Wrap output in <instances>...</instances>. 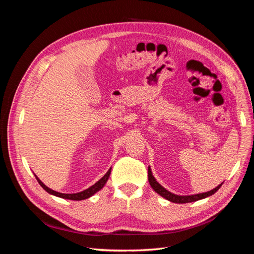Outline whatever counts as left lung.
I'll return each mask as SVG.
<instances>
[{
    "label": "left lung",
    "mask_w": 254,
    "mask_h": 254,
    "mask_svg": "<svg viewBox=\"0 0 254 254\" xmlns=\"http://www.w3.org/2000/svg\"><path fill=\"white\" fill-rule=\"evenodd\" d=\"M148 181H149L150 187L153 189V190H155L156 193H158L160 196L164 197L165 199H167V200H170V201L175 202V203H188V202H193V201L200 200V199L206 198V197H209V196L216 193V191L219 190V188L222 186V183H221V184H219L218 187L213 189L210 191H205V193H200V194H196V195H190V196L175 195V194L171 193V191H168L167 190H165L162 186H161V184H159L156 181L155 177H153L152 174H151L150 167H148Z\"/></svg>",
    "instance_id": "8db88e82"
}]
</instances>
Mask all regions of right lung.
Listing matches in <instances>:
<instances>
[{"mask_svg": "<svg viewBox=\"0 0 254 254\" xmlns=\"http://www.w3.org/2000/svg\"><path fill=\"white\" fill-rule=\"evenodd\" d=\"M110 173H111V168L110 170L107 172V174L103 177V178L101 179V180H98L94 186H92V187H90L89 189H87V190H82V191H79V193H76V194H64V193H58V191H56V190H51V189H49L47 186H45V184H43V182L38 178V177L36 176V179H37V181L39 182V184L40 186L48 191V193H50V194H52V195H54V196H57V197H60V198H64V199H70V200H83V199H87V198H89V197H91V196H93L96 191H98L99 190H102L103 188H104V186L106 184V182H107V180L109 179V176H110Z\"/></svg>", "mask_w": 254, "mask_h": 254, "instance_id": "add662e5", "label": "right lung"}]
</instances>
